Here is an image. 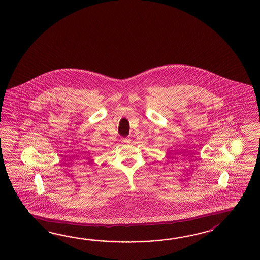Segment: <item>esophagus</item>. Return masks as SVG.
<instances>
[{"instance_id":"34e87169","label":"esophagus","mask_w":260,"mask_h":260,"mask_svg":"<svg viewBox=\"0 0 260 260\" xmlns=\"http://www.w3.org/2000/svg\"><path fill=\"white\" fill-rule=\"evenodd\" d=\"M130 141H131V140H130V138H122V142H123V143H130Z\"/></svg>"}]
</instances>
